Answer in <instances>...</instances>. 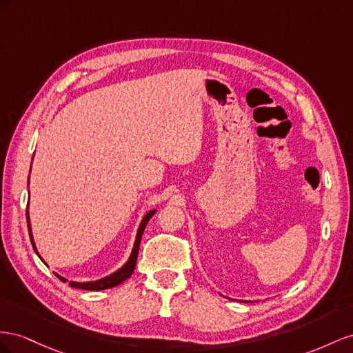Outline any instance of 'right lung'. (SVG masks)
Listing matches in <instances>:
<instances>
[{"instance_id": "right-lung-1", "label": "right lung", "mask_w": 353, "mask_h": 353, "mask_svg": "<svg viewBox=\"0 0 353 353\" xmlns=\"http://www.w3.org/2000/svg\"><path fill=\"white\" fill-rule=\"evenodd\" d=\"M154 214H155V210L149 211V213L143 217L142 223H140L139 230H137V236H136V243H134V248H133V251H132V256H130V259L127 260V263H125L123 268L118 269V270L115 272V274L109 275V276H106V278H103V279L92 281V283H72V281H70L69 285H70V287H74V288H79V290H92V291H99V290L112 288V287H117V285H119V284H123L127 278H130V276L133 275L134 268H136V261H137V254H139L140 239H142L143 230H145V228H146V225H148L149 219L152 217ZM26 221H28L29 236H31L32 247L35 248L34 238H32V232H31V223H29V214H28V211H26ZM35 253H37V248H35ZM37 254H38V253H37ZM38 256H39V254H38ZM56 276H57L60 281H63V283H66V279H65V278H62V276L57 275V274H56Z\"/></svg>"}]
</instances>
